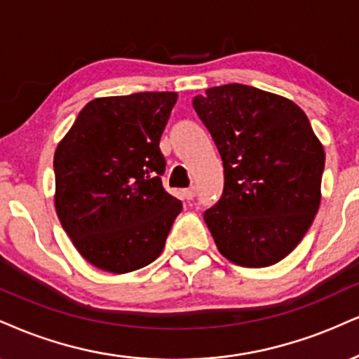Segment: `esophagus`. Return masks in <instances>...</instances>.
Returning <instances> with one entry per match:
<instances>
[{
    "mask_svg": "<svg viewBox=\"0 0 359 359\" xmlns=\"http://www.w3.org/2000/svg\"><path fill=\"white\" fill-rule=\"evenodd\" d=\"M184 196H185V198H187V201H192V198L197 196V189H196V187H189V189H185V191H184Z\"/></svg>",
    "mask_w": 359,
    "mask_h": 359,
    "instance_id": "obj_1",
    "label": "esophagus"
}]
</instances>
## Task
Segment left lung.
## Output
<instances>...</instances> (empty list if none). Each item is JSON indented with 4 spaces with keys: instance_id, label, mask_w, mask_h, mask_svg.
<instances>
[{
    "instance_id": "1",
    "label": "left lung",
    "mask_w": 359,
    "mask_h": 359,
    "mask_svg": "<svg viewBox=\"0 0 359 359\" xmlns=\"http://www.w3.org/2000/svg\"><path fill=\"white\" fill-rule=\"evenodd\" d=\"M221 154L224 191L204 221L224 257L273 266L299 244L321 202L325 150L296 103L249 85L192 100Z\"/></svg>"
}]
</instances>
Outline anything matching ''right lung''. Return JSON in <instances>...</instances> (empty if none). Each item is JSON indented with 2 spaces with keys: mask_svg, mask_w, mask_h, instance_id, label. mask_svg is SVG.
Returning <instances> with one entry per match:
<instances>
[{
  "mask_svg": "<svg viewBox=\"0 0 359 359\" xmlns=\"http://www.w3.org/2000/svg\"><path fill=\"white\" fill-rule=\"evenodd\" d=\"M174 92L95 98L56 147L55 207L90 264L123 274L161 256L182 202L162 185Z\"/></svg>",
  "mask_w": 359,
  "mask_h": 359,
  "instance_id": "right-lung-1",
  "label": "right lung"
}]
</instances>
